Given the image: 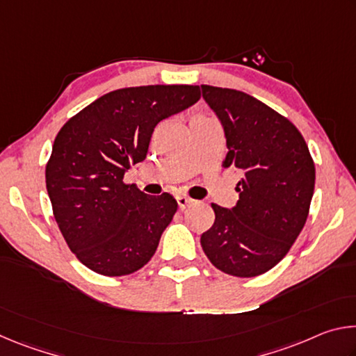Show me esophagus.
I'll return each instance as SVG.
<instances>
[{"mask_svg": "<svg viewBox=\"0 0 356 356\" xmlns=\"http://www.w3.org/2000/svg\"><path fill=\"white\" fill-rule=\"evenodd\" d=\"M176 201H177V204H179V209H180V210H184L186 206H190V204L193 202V200H190V197H186V196H184V195L176 196Z\"/></svg>", "mask_w": 356, "mask_h": 356, "instance_id": "34e87169", "label": "esophagus"}]
</instances>
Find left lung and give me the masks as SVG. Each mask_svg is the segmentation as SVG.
Returning <instances> with one entry per match:
<instances>
[{
  "label": "left lung",
  "mask_w": 356,
  "mask_h": 356,
  "mask_svg": "<svg viewBox=\"0 0 356 356\" xmlns=\"http://www.w3.org/2000/svg\"><path fill=\"white\" fill-rule=\"evenodd\" d=\"M201 89L225 130V166L242 174L236 206L212 204L215 222L201 245L221 272L251 278L273 268L300 236L314 193V161L297 127L270 106L236 89Z\"/></svg>",
  "instance_id": "obj_1"
}]
</instances>
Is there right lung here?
<instances>
[{
	"mask_svg": "<svg viewBox=\"0 0 356 356\" xmlns=\"http://www.w3.org/2000/svg\"><path fill=\"white\" fill-rule=\"evenodd\" d=\"M200 86L154 84L108 92L64 124L45 170L53 213L70 251L92 272L144 267L177 210L170 193L149 196L124 184L147 155L160 120L195 105Z\"/></svg>",
	"mask_w": 356,
	"mask_h": 356,
	"instance_id": "obj_1",
	"label": "right lung"
}]
</instances>
